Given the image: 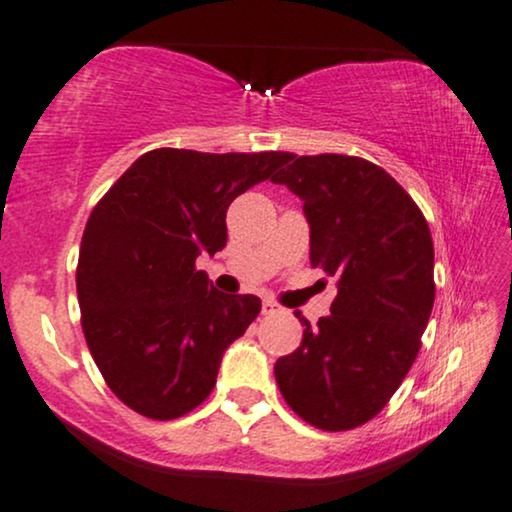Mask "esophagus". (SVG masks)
<instances>
[{
    "label": "esophagus",
    "mask_w": 512,
    "mask_h": 512,
    "mask_svg": "<svg viewBox=\"0 0 512 512\" xmlns=\"http://www.w3.org/2000/svg\"><path fill=\"white\" fill-rule=\"evenodd\" d=\"M278 309H281V307H278L274 300H264L262 302V314H276Z\"/></svg>",
    "instance_id": "obj_1"
}]
</instances>
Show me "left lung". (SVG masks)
I'll use <instances>...</instances> for the list:
<instances>
[{"mask_svg": "<svg viewBox=\"0 0 512 512\" xmlns=\"http://www.w3.org/2000/svg\"><path fill=\"white\" fill-rule=\"evenodd\" d=\"M271 181L304 203L312 267L338 276L331 316L312 326L295 312L304 335L276 361L278 390L314 428H359L418 357L435 304L428 222L383 167L354 155H288Z\"/></svg>", "mask_w": 512, "mask_h": 512, "instance_id": "1", "label": "left lung"}]
</instances>
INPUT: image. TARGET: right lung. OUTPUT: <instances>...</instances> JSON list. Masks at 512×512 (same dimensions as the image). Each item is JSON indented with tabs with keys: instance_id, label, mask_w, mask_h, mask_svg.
I'll list each match as a JSON object with an SVG mask.
<instances>
[{
	"instance_id": "add662e5",
	"label": "right lung",
	"mask_w": 512,
	"mask_h": 512,
	"mask_svg": "<svg viewBox=\"0 0 512 512\" xmlns=\"http://www.w3.org/2000/svg\"><path fill=\"white\" fill-rule=\"evenodd\" d=\"M288 153L155 148L99 200L84 226L77 300L89 352L115 397L153 420L196 409L226 347L260 314L196 269L226 245V210Z\"/></svg>"
}]
</instances>
